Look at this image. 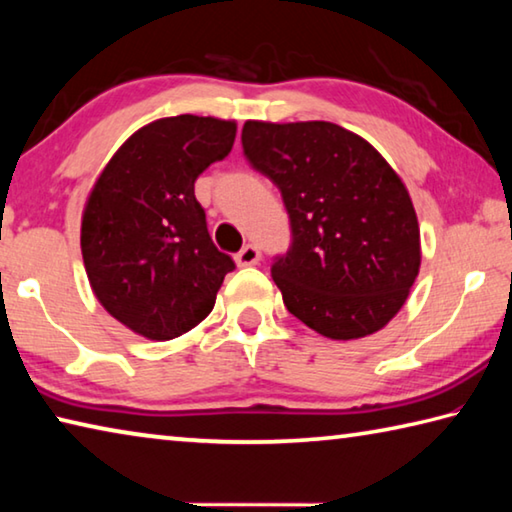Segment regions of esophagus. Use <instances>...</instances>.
<instances>
[{"label":"esophagus","mask_w":512,"mask_h":512,"mask_svg":"<svg viewBox=\"0 0 512 512\" xmlns=\"http://www.w3.org/2000/svg\"><path fill=\"white\" fill-rule=\"evenodd\" d=\"M259 257H262V253H259V248L257 246H253V244H248V246H244L237 253V264L239 266H255L257 262H259Z\"/></svg>","instance_id":"obj_1"}]
</instances>
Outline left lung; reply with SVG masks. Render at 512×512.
Wrapping results in <instances>:
<instances>
[{
	"label": "left lung",
	"instance_id": "obj_1",
	"mask_svg": "<svg viewBox=\"0 0 512 512\" xmlns=\"http://www.w3.org/2000/svg\"><path fill=\"white\" fill-rule=\"evenodd\" d=\"M244 153L282 192L291 248L271 268L298 320L334 341L391 323L420 271V228L402 178L332 121H246Z\"/></svg>",
	"mask_w": 512,
	"mask_h": 512
}]
</instances>
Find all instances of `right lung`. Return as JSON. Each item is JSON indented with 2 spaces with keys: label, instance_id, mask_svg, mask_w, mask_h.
I'll list each match as a JSON object with an SVG mask.
<instances>
[{
  "label": "right lung",
  "instance_id": "1",
  "mask_svg": "<svg viewBox=\"0 0 512 512\" xmlns=\"http://www.w3.org/2000/svg\"><path fill=\"white\" fill-rule=\"evenodd\" d=\"M237 124L216 117L155 119L99 173L81 221L94 296L121 325L151 341L189 332L210 314L230 255L212 244L194 183L235 144Z\"/></svg>",
  "mask_w": 512,
  "mask_h": 512
}]
</instances>
